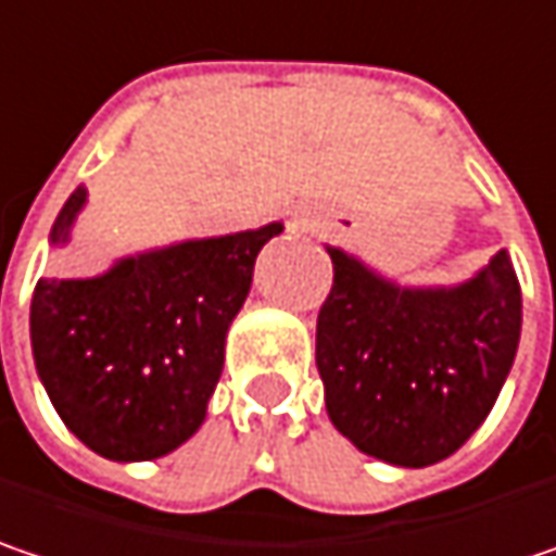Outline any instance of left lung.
I'll list each match as a JSON object with an SVG mask.
<instances>
[{"instance_id": "left-lung-1", "label": "left lung", "mask_w": 556, "mask_h": 556, "mask_svg": "<svg viewBox=\"0 0 556 556\" xmlns=\"http://www.w3.org/2000/svg\"><path fill=\"white\" fill-rule=\"evenodd\" d=\"M336 281L316 319L326 412L361 453L399 468L450 458L491 415L522 336L509 253L453 288H405L326 247Z\"/></svg>"}]
</instances>
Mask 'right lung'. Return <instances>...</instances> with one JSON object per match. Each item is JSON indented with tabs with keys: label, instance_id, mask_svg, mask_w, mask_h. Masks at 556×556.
I'll return each instance as SVG.
<instances>
[{
	"label": "right lung",
	"instance_id": "add662e5",
	"mask_svg": "<svg viewBox=\"0 0 556 556\" xmlns=\"http://www.w3.org/2000/svg\"><path fill=\"white\" fill-rule=\"evenodd\" d=\"M85 202L78 186L53 220L50 247L72 240ZM281 230L271 220L123 256L91 278H40L30 348L62 424L113 462H151L182 446L205 420L258 250Z\"/></svg>",
	"mask_w": 556,
	"mask_h": 556
}]
</instances>
